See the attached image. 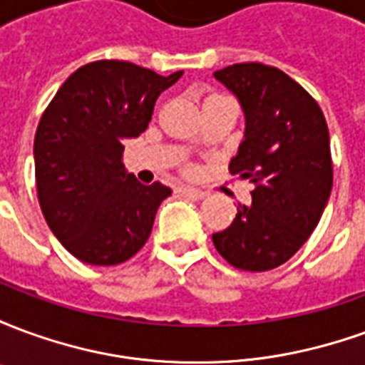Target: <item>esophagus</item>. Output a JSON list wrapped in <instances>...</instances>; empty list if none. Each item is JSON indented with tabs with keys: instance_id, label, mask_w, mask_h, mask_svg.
Returning a JSON list of instances; mask_svg holds the SVG:
<instances>
[{
	"instance_id": "1",
	"label": "esophagus",
	"mask_w": 365,
	"mask_h": 365,
	"mask_svg": "<svg viewBox=\"0 0 365 365\" xmlns=\"http://www.w3.org/2000/svg\"><path fill=\"white\" fill-rule=\"evenodd\" d=\"M178 191H180L182 195H187V197H193V199H203L207 195L205 191L195 190V187H185V185H183V187H180Z\"/></svg>"
}]
</instances>
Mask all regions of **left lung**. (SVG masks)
I'll list each match as a JSON object with an SVG mask.
<instances>
[{
	"label": "left lung",
	"mask_w": 365,
	"mask_h": 365,
	"mask_svg": "<svg viewBox=\"0 0 365 365\" xmlns=\"http://www.w3.org/2000/svg\"><path fill=\"white\" fill-rule=\"evenodd\" d=\"M242 105L245 140L230 174L254 183L252 203L237 207L213 245L230 266L268 272L305 245L332 190L330 136L321 107L295 80L260 62L215 72Z\"/></svg>",
	"instance_id": "1"
}]
</instances>
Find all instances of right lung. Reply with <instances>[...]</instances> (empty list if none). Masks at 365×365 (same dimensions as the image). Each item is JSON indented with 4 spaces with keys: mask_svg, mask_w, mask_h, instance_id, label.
<instances>
[{
    "mask_svg": "<svg viewBox=\"0 0 365 365\" xmlns=\"http://www.w3.org/2000/svg\"><path fill=\"white\" fill-rule=\"evenodd\" d=\"M182 74L97 60L78 68L44 109L35 135L38 203L78 260L117 266L146 245L172 190L127 174L123 143L146 130L158 96Z\"/></svg>",
    "mask_w": 365,
    "mask_h": 365,
    "instance_id": "add662e5",
    "label": "right lung"
}]
</instances>
